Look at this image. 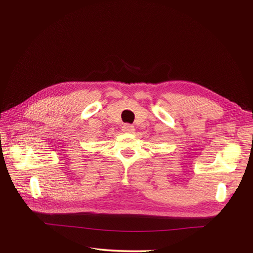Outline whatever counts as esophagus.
<instances>
[{
  "mask_svg": "<svg viewBox=\"0 0 253 253\" xmlns=\"http://www.w3.org/2000/svg\"><path fill=\"white\" fill-rule=\"evenodd\" d=\"M122 131L126 132V133H133L135 131V127L132 125L126 124V125H125L124 126H122Z\"/></svg>",
  "mask_w": 253,
  "mask_h": 253,
  "instance_id": "esophagus-1",
  "label": "esophagus"
}]
</instances>
